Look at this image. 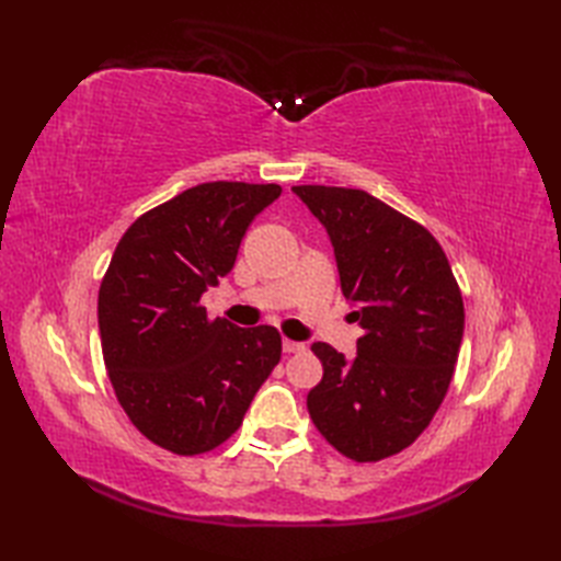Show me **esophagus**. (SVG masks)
Listing matches in <instances>:
<instances>
[{
    "instance_id": "esophagus-1",
    "label": "esophagus",
    "mask_w": 561,
    "mask_h": 561,
    "mask_svg": "<svg viewBox=\"0 0 561 561\" xmlns=\"http://www.w3.org/2000/svg\"><path fill=\"white\" fill-rule=\"evenodd\" d=\"M283 351L285 353H304V351H307V346H304L301 342H290V339H285Z\"/></svg>"
}]
</instances>
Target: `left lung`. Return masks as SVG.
<instances>
[{"label": "left lung", "mask_w": 561, "mask_h": 561, "mask_svg": "<svg viewBox=\"0 0 561 561\" xmlns=\"http://www.w3.org/2000/svg\"><path fill=\"white\" fill-rule=\"evenodd\" d=\"M293 192L328 229L346 301L365 334L346 363L311 351L322 379L307 398L313 426L351 461L400 454L428 428L454 377L463 297L447 254L414 219L363 190L299 184Z\"/></svg>", "instance_id": "left-lung-1"}]
</instances>
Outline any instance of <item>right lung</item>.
I'll use <instances>...</instances> for the list:
<instances>
[{
    "mask_svg": "<svg viewBox=\"0 0 561 561\" xmlns=\"http://www.w3.org/2000/svg\"><path fill=\"white\" fill-rule=\"evenodd\" d=\"M278 184L206 182L126 229L98 293L103 358L118 404L151 443L196 456L219 447L280 360L276 328L210 320L201 295L219 285L250 222Z\"/></svg>",
    "mask_w": 561,
    "mask_h": 561,
    "instance_id": "obj_1",
    "label": "right lung"
}]
</instances>
